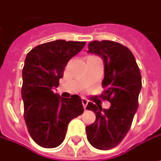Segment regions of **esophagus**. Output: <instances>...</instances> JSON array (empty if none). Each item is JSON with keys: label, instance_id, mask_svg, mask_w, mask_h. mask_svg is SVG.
<instances>
[{"label": "esophagus", "instance_id": "obj_1", "mask_svg": "<svg viewBox=\"0 0 161 161\" xmlns=\"http://www.w3.org/2000/svg\"><path fill=\"white\" fill-rule=\"evenodd\" d=\"M88 99H86L85 97H82V104H83V106H84V109L86 110V108H87V105H88Z\"/></svg>", "mask_w": 161, "mask_h": 161}]
</instances>
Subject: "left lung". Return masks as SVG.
I'll use <instances>...</instances> for the list:
<instances>
[{
    "label": "left lung",
    "instance_id": "obj_1",
    "mask_svg": "<svg viewBox=\"0 0 161 161\" xmlns=\"http://www.w3.org/2000/svg\"><path fill=\"white\" fill-rule=\"evenodd\" d=\"M89 53L102 57L104 62L105 91L101 98L111 103L109 109L89 102L87 110L95 114V121L86 127L89 142L99 150L117 146L131 128L138 107L141 74L132 51L114 41H92Z\"/></svg>",
    "mask_w": 161,
    "mask_h": 161
}]
</instances>
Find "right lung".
<instances>
[{
    "label": "right lung",
    "instance_id": "right-lung-1",
    "mask_svg": "<svg viewBox=\"0 0 161 161\" xmlns=\"http://www.w3.org/2000/svg\"><path fill=\"white\" fill-rule=\"evenodd\" d=\"M85 42L56 40L39 45L26 55L23 69L24 117L32 139L44 148H55L65 139L71 119L84 112L77 94L63 98L53 92L70 58Z\"/></svg>",
    "mask_w": 161,
    "mask_h": 161
}]
</instances>
